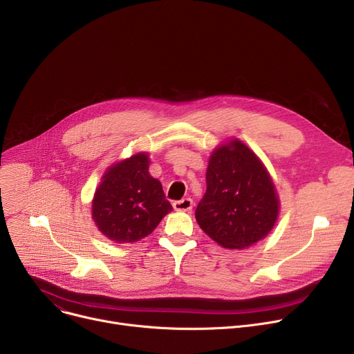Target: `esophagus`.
<instances>
[{"label":"esophagus","mask_w":354,"mask_h":354,"mask_svg":"<svg viewBox=\"0 0 354 354\" xmlns=\"http://www.w3.org/2000/svg\"><path fill=\"white\" fill-rule=\"evenodd\" d=\"M194 207V202L191 198H182L179 201H175L174 202V208L176 211H183V212H188L191 211Z\"/></svg>","instance_id":"esophagus-1"}]
</instances>
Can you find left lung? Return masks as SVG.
Segmentation results:
<instances>
[{
  "label": "left lung",
  "mask_w": 354,
  "mask_h": 354,
  "mask_svg": "<svg viewBox=\"0 0 354 354\" xmlns=\"http://www.w3.org/2000/svg\"><path fill=\"white\" fill-rule=\"evenodd\" d=\"M277 215L272 180L251 149L239 140L218 147L195 211L202 231L224 248L243 250L271 231Z\"/></svg>",
  "instance_id": "1"
}]
</instances>
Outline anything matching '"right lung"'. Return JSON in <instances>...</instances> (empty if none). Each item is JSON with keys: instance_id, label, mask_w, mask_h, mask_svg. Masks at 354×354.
Listing matches in <instances>:
<instances>
[{"instance_id": "obj_1", "label": "right lung", "mask_w": 354, "mask_h": 354, "mask_svg": "<svg viewBox=\"0 0 354 354\" xmlns=\"http://www.w3.org/2000/svg\"><path fill=\"white\" fill-rule=\"evenodd\" d=\"M171 211L160 182L149 175V158L145 153L111 166L93 199V219L116 243H136Z\"/></svg>"}]
</instances>
